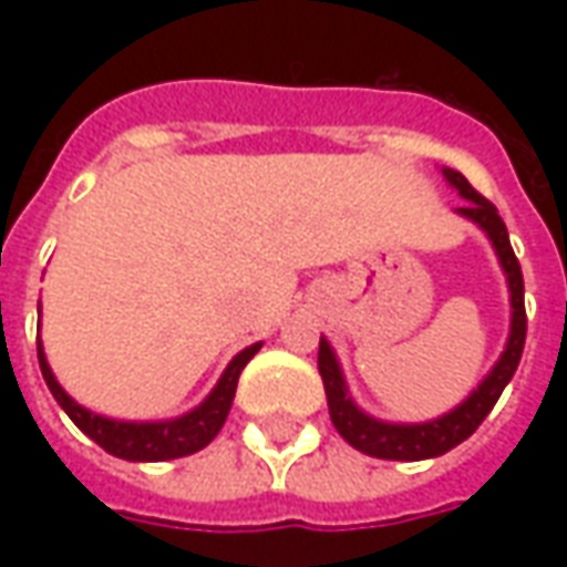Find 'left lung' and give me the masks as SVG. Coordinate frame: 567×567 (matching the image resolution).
<instances>
[{
	"label": "left lung",
	"instance_id": "8db88e82",
	"mask_svg": "<svg viewBox=\"0 0 567 567\" xmlns=\"http://www.w3.org/2000/svg\"><path fill=\"white\" fill-rule=\"evenodd\" d=\"M443 178L450 182L458 194L464 197V206H458V215L471 218L476 227H483L492 246L498 251V260L504 272H507V288H511V337L501 352L498 364L492 368L486 380L476 385L474 392L467 394V401L450 410L446 416L431 419V422H419V425H392V422H380V419L368 416L364 410H358L355 401L349 398L346 389L343 370L337 364L331 343L321 337L319 343V373L324 382V394H328V410H331L333 427L340 431V437L355 446L364 455L373 458H392V462H422V458H437L452 446H458L462 440L474 434L480 422L492 413V406L498 404L504 385L513 380V373L519 368L525 346V285L519 260L513 255L511 236L507 227L501 221L498 209L488 203L483 194H476L471 182L455 169H443Z\"/></svg>",
	"mask_w": 567,
	"mask_h": 567
}]
</instances>
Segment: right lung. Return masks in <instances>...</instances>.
<instances>
[{"label":"right lung","mask_w":567,"mask_h":567,"mask_svg":"<svg viewBox=\"0 0 567 567\" xmlns=\"http://www.w3.org/2000/svg\"><path fill=\"white\" fill-rule=\"evenodd\" d=\"M260 343L243 349V352L227 364V370L221 373L218 385L209 392V398L199 406H194L190 413H185V416L178 419H169V422H117V419L96 416L91 410H84V406L75 404V401L63 392V385L54 380V373L48 368V358H44L42 352V343H39V368H42V377L44 382H48L51 394L56 398V404L66 410V416L72 419L93 443H100L105 452H112L117 458H127V462H166V458H182V455L199 452L203 446H209L212 440H215V434L221 431L224 419L230 413V404H234L239 373H243V368L255 358Z\"/></svg>","instance_id":"right-lung-1"}]
</instances>
